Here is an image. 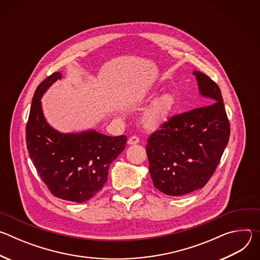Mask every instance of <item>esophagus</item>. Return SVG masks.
Here are the masks:
<instances>
[{
	"label": "esophagus",
	"instance_id": "esophagus-1",
	"mask_svg": "<svg viewBox=\"0 0 260 260\" xmlns=\"http://www.w3.org/2000/svg\"><path fill=\"white\" fill-rule=\"evenodd\" d=\"M139 142H140V139H139L137 136L131 137V138L128 139V141H127L128 145H136V144H138Z\"/></svg>",
	"mask_w": 260,
	"mask_h": 260
}]
</instances>
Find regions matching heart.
<instances>
[{"label": "heart", "instance_id": "b5f03b06", "mask_svg": "<svg viewBox=\"0 0 260 260\" xmlns=\"http://www.w3.org/2000/svg\"><path fill=\"white\" fill-rule=\"evenodd\" d=\"M154 92L149 96L152 98ZM176 106L175 95L171 92L162 93L157 96L148 107L143 114V122L149 128H155L161 125L171 115Z\"/></svg>", "mask_w": 260, "mask_h": 260}]
</instances>
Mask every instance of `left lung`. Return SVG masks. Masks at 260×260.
I'll return each mask as SVG.
<instances>
[{"label": "left lung", "mask_w": 260, "mask_h": 260, "mask_svg": "<svg viewBox=\"0 0 260 260\" xmlns=\"http://www.w3.org/2000/svg\"><path fill=\"white\" fill-rule=\"evenodd\" d=\"M207 106L172 117L147 140L146 152L154 186L180 197L203 188L228 146L231 126L220 88L193 71Z\"/></svg>", "instance_id": "8db88e82"}]
</instances>
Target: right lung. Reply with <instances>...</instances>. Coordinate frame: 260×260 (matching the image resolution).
<instances>
[{"mask_svg": "<svg viewBox=\"0 0 260 260\" xmlns=\"http://www.w3.org/2000/svg\"><path fill=\"white\" fill-rule=\"evenodd\" d=\"M61 77V73L55 72L37 87L26 123V147L50 192L81 204L103 188L109 167L123 151L127 138L110 137L94 129L67 134L54 129L43 114L41 99Z\"/></svg>", "mask_w": 260, "mask_h": 260, "instance_id": "add662e5", "label": "right lung"}]
</instances>
